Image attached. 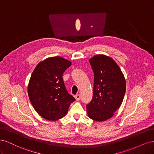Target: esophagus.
I'll list each match as a JSON object with an SVG mask.
<instances>
[{"instance_id": "esophagus-1", "label": "esophagus", "mask_w": 154, "mask_h": 154, "mask_svg": "<svg viewBox=\"0 0 154 154\" xmlns=\"http://www.w3.org/2000/svg\"><path fill=\"white\" fill-rule=\"evenodd\" d=\"M75 99H76V101L80 100V94H76L75 96Z\"/></svg>"}]
</instances>
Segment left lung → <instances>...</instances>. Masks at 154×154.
<instances>
[{
    "label": "left lung",
    "mask_w": 154,
    "mask_h": 154,
    "mask_svg": "<svg viewBox=\"0 0 154 154\" xmlns=\"http://www.w3.org/2000/svg\"><path fill=\"white\" fill-rule=\"evenodd\" d=\"M94 72L92 100L87 105L88 117L96 122L111 118L122 105L126 80L118 65L111 57L96 54L89 59Z\"/></svg>",
    "instance_id": "1"
}]
</instances>
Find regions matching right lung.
I'll list each match as a JSON object with an SVG mask.
<instances>
[{
	"label": "right lung",
	"mask_w": 154,
	"mask_h": 154,
	"mask_svg": "<svg viewBox=\"0 0 154 154\" xmlns=\"http://www.w3.org/2000/svg\"><path fill=\"white\" fill-rule=\"evenodd\" d=\"M71 64L61 57H49L40 62L31 74L27 85L29 98L35 111L45 119L63 118L75 100L67 92L62 78Z\"/></svg>",
	"instance_id": "obj_1"
}]
</instances>
